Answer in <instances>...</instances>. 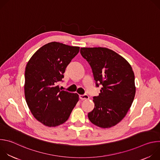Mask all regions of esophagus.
<instances>
[{
	"label": "esophagus",
	"mask_w": 160,
	"mask_h": 160,
	"mask_svg": "<svg viewBox=\"0 0 160 160\" xmlns=\"http://www.w3.org/2000/svg\"><path fill=\"white\" fill-rule=\"evenodd\" d=\"M79 98L80 99L82 100H86V99H88L89 97L87 94H83V95H80Z\"/></svg>",
	"instance_id": "obj_1"
}]
</instances>
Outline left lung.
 <instances>
[{
  "instance_id": "left-lung-1",
  "label": "left lung",
  "mask_w": 160,
  "mask_h": 160,
  "mask_svg": "<svg viewBox=\"0 0 160 160\" xmlns=\"http://www.w3.org/2000/svg\"><path fill=\"white\" fill-rule=\"evenodd\" d=\"M80 54L92 68L96 87L102 85L98 96L93 98L94 109L89 120L101 128L118 123L127 115L135 94L132 68L122 56L104 48H83Z\"/></svg>"
}]
</instances>
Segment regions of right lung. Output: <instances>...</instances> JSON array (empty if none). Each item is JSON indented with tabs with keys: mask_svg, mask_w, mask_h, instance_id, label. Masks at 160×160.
Masks as SVG:
<instances>
[{
	"mask_svg": "<svg viewBox=\"0 0 160 160\" xmlns=\"http://www.w3.org/2000/svg\"><path fill=\"white\" fill-rule=\"evenodd\" d=\"M79 47L52 42L44 45L25 68V96L33 117L49 127L64 123L79 100L77 93L60 89L66 68L78 53Z\"/></svg>",
	"mask_w": 160,
	"mask_h": 160,
	"instance_id": "right-lung-1",
	"label": "right lung"
}]
</instances>
